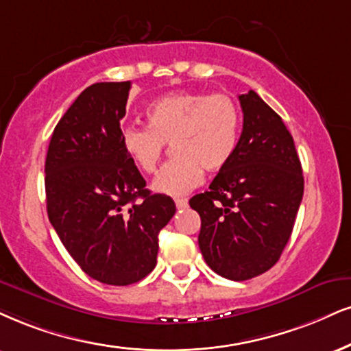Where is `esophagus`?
Returning <instances> with one entry per match:
<instances>
[{"label": "esophagus", "mask_w": 351, "mask_h": 351, "mask_svg": "<svg viewBox=\"0 0 351 351\" xmlns=\"http://www.w3.org/2000/svg\"><path fill=\"white\" fill-rule=\"evenodd\" d=\"M187 205H189V202L185 200V198H177L176 200V206L179 210H182V208H187Z\"/></svg>", "instance_id": "1"}]
</instances>
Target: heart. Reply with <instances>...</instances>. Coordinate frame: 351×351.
Here are the masks:
<instances>
[{
  "mask_svg": "<svg viewBox=\"0 0 351 351\" xmlns=\"http://www.w3.org/2000/svg\"><path fill=\"white\" fill-rule=\"evenodd\" d=\"M146 119L148 127H123L120 143L145 174H153L166 143H172L176 158L164 164L153 180V189L162 195L180 197L198 187L203 169L221 171L239 145L241 110L228 94H164L149 104Z\"/></svg>",
  "mask_w": 351,
  "mask_h": 351,
  "instance_id": "1",
  "label": "heart"
}]
</instances>
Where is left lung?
Here are the masks:
<instances>
[{
	"mask_svg": "<svg viewBox=\"0 0 351 351\" xmlns=\"http://www.w3.org/2000/svg\"><path fill=\"white\" fill-rule=\"evenodd\" d=\"M231 162L190 198L202 218L198 245L211 270L244 281L270 270L291 236L304 193L295 141L281 117L249 90Z\"/></svg>",
	"mask_w": 351,
	"mask_h": 351,
	"instance_id": "1",
	"label": "left lung"
}]
</instances>
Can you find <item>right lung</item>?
Listing matches in <instances>:
<instances>
[{
	"label": "right lung",
	"instance_id": "obj_1",
	"mask_svg": "<svg viewBox=\"0 0 351 351\" xmlns=\"http://www.w3.org/2000/svg\"><path fill=\"white\" fill-rule=\"evenodd\" d=\"M130 88H86L56 123L45 159L51 226L84 274L114 287L153 271L158 234L176 213L171 197L146 189L120 143Z\"/></svg>",
	"mask_w": 351,
	"mask_h": 351
}]
</instances>
